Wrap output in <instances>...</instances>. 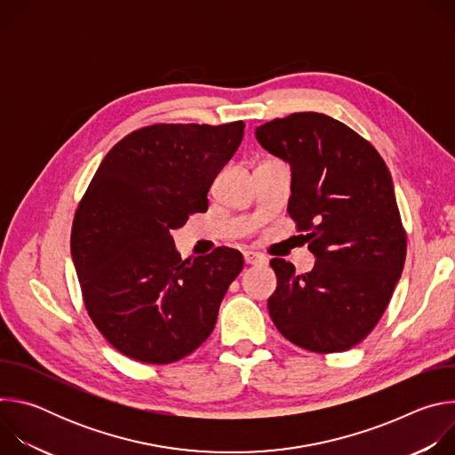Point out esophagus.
Returning <instances> with one entry per match:
<instances>
[{"label": "esophagus", "instance_id": "34e87169", "mask_svg": "<svg viewBox=\"0 0 455 455\" xmlns=\"http://www.w3.org/2000/svg\"><path fill=\"white\" fill-rule=\"evenodd\" d=\"M243 255H244V261H246L248 265H265V263H267V257L261 255V253H257V251L248 250V251H244Z\"/></svg>", "mask_w": 455, "mask_h": 455}]
</instances>
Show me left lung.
<instances>
[{"mask_svg":"<svg viewBox=\"0 0 455 455\" xmlns=\"http://www.w3.org/2000/svg\"><path fill=\"white\" fill-rule=\"evenodd\" d=\"M291 167L288 212L315 267L304 275L272 259L270 316L284 339L313 353L347 351L376 326L402 277L407 237L395 185L378 151L346 124L313 111L255 127Z\"/></svg>","mask_w":455,"mask_h":455,"instance_id":"obj_1","label":"left lung"}]
</instances>
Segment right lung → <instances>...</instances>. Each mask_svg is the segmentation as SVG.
Returning <instances> with one entry per match:
<instances>
[{
	"label": "right lung",
	"mask_w": 455,
	"mask_h": 455,
	"mask_svg": "<svg viewBox=\"0 0 455 455\" xmlns=\"http://www.w3.org/2000/svg\"><path fill=\"white\" fill-rule=\"evenodd\" d=\"M243 133L241 120L155 124L122 139L97 169L74 220L72 259L88 315L122 355L172 363L212 333L243 255L221 246L181 261L171 232L207 212Z\"/></svg>",
	"instance_id": "obj_1"
}]
</instances>
